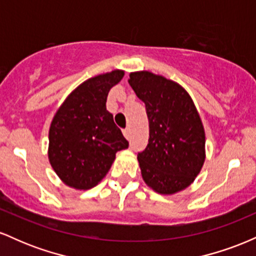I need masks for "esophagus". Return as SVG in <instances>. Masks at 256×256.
I'll return each instance as SVG.
<instances>
[{
  "instance_id": "obj_1",
  "label": "esophagus",
  "mask_w": 256,
  "mask_h": 256,
  "mask_svg": "<svg viewBox=\"0 0 256 256\" xmlns=\"http://www.w3.org/2000/svg\"><path fill=\"white\" fill-rule=\"evenodd\" d=\"M122 134H124V136L128 140V138H130V134H131L130 128H124V130H122Z\"/></svg>"
}]
</instances>
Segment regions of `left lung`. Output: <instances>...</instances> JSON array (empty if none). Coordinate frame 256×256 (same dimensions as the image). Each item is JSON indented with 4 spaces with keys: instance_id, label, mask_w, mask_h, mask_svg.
Instances as JSON below:
<instances>
[{
    "instance_id": "8db88e82",
    "label": "left lung",
    "mask_w": 256,
    "mask_h": 256,
    "mask_svg": "<svg viewBox=\"0 0 256 256\" xmlns=\"http://www.w3.org/2000/svg\"><path fill=\"white\" fill-rule=\"evenodd\" d=\"M128 84L146 104L149 140L138 152L143 180L161 195L189 186L204 166V128L183 86L148 71L130 73Z\"/></svg>"
}]
</instances>
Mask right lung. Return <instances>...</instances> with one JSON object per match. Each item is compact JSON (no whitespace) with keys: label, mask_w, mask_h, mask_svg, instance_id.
Masks as SVG:
<instances>
[{"label":"right lung","mask_w":256,"mask_h":256,"mask_svg":"<svg viewBox=\"0 0 256 256\" xmlns=\"http://www.w3.org/2000/svg\"><path fill=\"white\" fill-rule=\"evenodd\" d=\"M124 77L116 70L82 83L67 96L49 128V162L68 186L88 190L110 171L116 152L128 146L106 108L108 92Z\"/></svg>","instance_id":"add662e5"}]
</instances>
